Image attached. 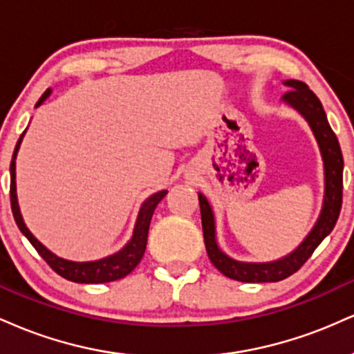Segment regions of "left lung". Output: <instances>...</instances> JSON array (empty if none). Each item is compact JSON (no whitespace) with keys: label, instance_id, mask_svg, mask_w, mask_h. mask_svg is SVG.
Segmentation results:
<instances>
[{"label":"left lung","instance_id":"8db88e82","mask_svg":"<svg viewBox=\"0 0 354 354\" xmlns=\"http://www.w3.org/2000/svg\"><path fill=\"white\" fill-rule=\"evenodd\" d=\"M284 84H288L291 89L283 96V100L306 118L316 140H318L321 154H323L324 181H326L323 211L306 239L298 246V250L288 254L286 258L273 263H239L228 258L218 248L216 239H214L213 211H211L206 198L200 194L201 225L206 253H208L211 263L223 274L231 279H236V281L276 283L296 273L310 259L319 243L335 228L341 211V203H343V154H341L338 138L333 133L331 126L328 124L321 101L303 81L290 80Z\"/></svg>","mask_w":354,"mask_h":354}]
</instances>
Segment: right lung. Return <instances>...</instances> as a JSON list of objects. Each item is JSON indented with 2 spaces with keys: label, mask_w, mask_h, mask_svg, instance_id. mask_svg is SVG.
<instances>
[{
  "label": "right lung",
  "mask_w": 354,
  "mask_h": 354,
  "mask_svg": "<svg viewBox=\"0 0 354 354\" xmlns=\"http://www.w3.org/2000/svg\"><path fill=\"white\" fill-rule=\"evenodd\" d=\"M50 96V89L43 93L41 98L38 100L36 106L43 103L44 100ZM24 135V133H23ZM23 135L19 136L18 143H16L15 153H13V160H11L10 165V173H11V183H10V198H11V211H13V216L18 228L21 230V233L28 238V241L35 246V250L38 251L39 256L51 266V270L55 273H58L59 276H63L64 279L73 283H108V281H116V279L124 278L126 274L131 273L133 270L138 266V263L141 261L143 258L145 250H146V243H148V230H149V223H151V216L154 213V208L158 206L163 198L166 196L168 191L163 189L160 193H154L153 196H149L148 200L143 203L141 206L140 214H138L136 219V226H135V233H133L131 241L126 245L123 250L118 251L116 254L108 256V258L100 259V261H89V263H75V261H68V259L58 258L56 254H53L50 250H46L41 243L36 239L33 234L30 233V230L26 228L24 225L21 213H19V206H18V200H16V153H18L19 145H21Z\"/></svg>",
  "instance_id": "right-lung-1"
}]
</instances>
